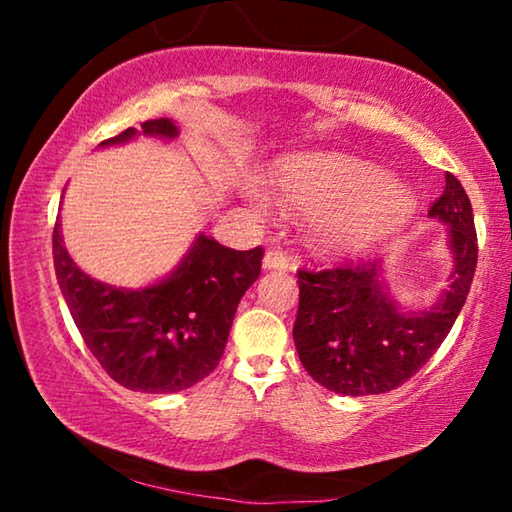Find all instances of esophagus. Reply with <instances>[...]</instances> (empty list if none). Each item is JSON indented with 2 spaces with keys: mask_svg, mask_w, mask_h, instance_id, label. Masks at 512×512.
Returning <instances> with one entry per match:
<instances>
[{
  "mask_svg": "<svg viewBox=\"0 0 512 512\" xmlns=\"http://www.w3.org/2000/svg\"><path fill=\"white\" fill-rule=\"evenodd\" d=\"M264 268L266 271H284V268H289V255L280 248H271L264 255Z\"/></svg>",
  "mask_w": 512,
  "mask_h": 512,
  "instance_id": "esophagus-1",
  "label": "esophagus"
}]
</instances>
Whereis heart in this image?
<instances>
[{
	"label": "heart",
	"instance_id": "heart-1",
	"mask_svg": "<svg viewBox=\"0 0 512 512\" xmlns=\"http://www.w3.org/2000/svg\"><path fill=\"white\" fill-rule=\"evenodd\" d=\"M287 201L314 214L316 239L332 253H359L409 219L413 198L375 164L339 153L293 155L277 171ZM257 207L262 187H250Z\"/></svg>",
	"mask_w": 512,
	"mask_h": 512
}]
</instances>
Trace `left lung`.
Listing matches in <instances>:
<instances>
[{
  "mask_svg": "<svg viewBox=\"0 0 512 512\" xmlns=\"http://www.w3.org/2000/svg\"><path fill=\"white\" fill-rule=\"evenodd\" d=\"M429 216L449 225L454 271L443 298L427 311H404L393 302L377 262L298 271L293 341L302 366L327 391L352 397L393 391L447 339L470 293L479 255L472 203L452 173Z\"/></svg>",
  "mask_w": 512,
  "mask_h": 512,
  "instance_id": "1",
  "label": "left lung"
}]
</instances>
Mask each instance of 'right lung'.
<instances>
[{"label":"right lung","instance_id":"obj_1","mask_svg":"<svg viewBox=\"0 0 512 512\" xmlns=\"http://www.w3.org/2000/svg\"><path fill=\"white\" fill-rule=\"evenodd\" d=\"M142 133L178 135L171 119H149ZM137 137L126 128L99 146ZM54 268L69 311L101 368L124 388L178 393L219 366L239 300L262 271L264 250L225 248L198 235L176 271L144 289H121L85 275L54 225Z\"/></svg>","mask_w":512,"mask_h":512}]
</instances>
